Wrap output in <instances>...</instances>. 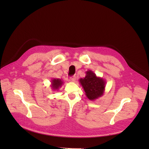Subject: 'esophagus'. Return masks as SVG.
I'll use <instances>...</instances> for the list:
<instances>
[{"instance_id":"obj_1","label":"esophagus","mask_w":149,"mask_h":149,"mask_svg":"<svg viewBox=\"0 0 149 149\" xmlns=\"http://www.w3.org/2000/svg\"><path fill=\"white\" fill-rule=\"evenodd\" d=\"M70 81L71 82H75V81H76V77H75V76H74V77H72L71 78H70Z\"/></svg>"}]
</instances>
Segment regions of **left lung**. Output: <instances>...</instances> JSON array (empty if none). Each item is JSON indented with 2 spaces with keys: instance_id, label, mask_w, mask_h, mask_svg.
<instances>
[{
  "instance_id": "8db88e82",
  "label": "left lung",
  "mask_w": 149,
  "mask_h": 149,
  "mask_svg": "<svg viewBox=\"0 0 149 149\" xmlns=\"http://www.w3.org/2000/svg\"><path fill=\"white\" fill-rule=\"evenodd\" d=\"M86 75L79 79L86 97L94 101L103 95L105 91L106 81L102 78L97 77L91 70L86 72Z\"/></svg>"
}]
</instances>
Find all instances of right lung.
Instances as JSON below:
<instances>
[{"mask_svg":"<svg viewBox=\"0 0 149 149\" xmlns=\"http://www.w3.org/2000/svg\"><path fill=\"white\" fill-rule=\"evenodd\" d=\"M51 82V87L54 91H58L63 84V81L59 78H52Z\"/></svg>","mask_w":149,"mask_h":149,"instance_id":"obj_1","label":"right lung"}]
</instances>
